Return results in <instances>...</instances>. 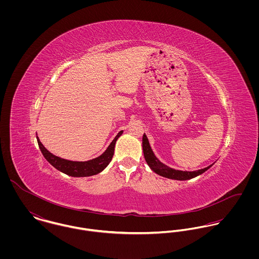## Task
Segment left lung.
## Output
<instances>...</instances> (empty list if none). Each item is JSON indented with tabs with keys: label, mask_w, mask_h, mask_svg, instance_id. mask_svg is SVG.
Instances as JSON below:
<instances>
[{
	"label": "left lung",
	"mask_w": 259,
	"mask_h": 259,
	"mask_svg": "<svg viewBox=\"0 0 259 259\" xmlns=\"http://www.w3.org/2000/svg\"><path fill=\"white\" fill-rule=\"evenodd\" d=\"M143 149H144V155L146 158V161L148 162L149 167L157 175L167 178V179H171V180H178V181H186V180H190L192 178H195L201 174H203L205 170H207L211 165L202 168V169H198L195 171H183V170H177L174 168L168 167L167 165L163 164L162 162H160L154 155L153 151L151 150V148L149 146L148 138L146 136V134L143 137Z\"/></svg>",
	"instance_id": "8db88e82"
}]
</instances>
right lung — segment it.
Wrapping results in <instances>:
<instances>
[{
  "label": "right lung",
  "mask_w": 259,
  "mask_h": 259,
  "mask_svg": "<svg viewBox=\"0 0 259 259\" xmlns=\"http://www.w3.org/2000/svg\"><path fill=\"white\" fill-rule=\"evenodd\" d=\"M121 134H122V131H120L116 135V137L111 142L109 148H107V150L102 155L88 161H72V160H68V159H64L59 156H56L41 145L37 137V141L38 148L40 149L42 155L54 167H56L58 170L68 176L74 177V178H81V177H91V176L98 175L108 166V164L111 162V158L113 156L115 142L121 136Z\"/></svg>",
  "instance_id": "obj_1"
}]
</instances>
